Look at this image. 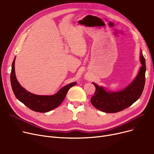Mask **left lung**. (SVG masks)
Returning <instances> with one entry per match:
<instances>
[{
	"label": "left lung",
	"mask_w": 154,
	"mask_h": 154,
	"mask_svg": "<svg viewBox=\"0 0 154 154\" xmlns=\"http://www.w3.org/2000/svg\"><path fill=\"white\" fill-rule=\"evenodd\" d=\"M140 68L138 75L125 89L116 92H107L102 87L93 83L95 91L91 99L92 106L97 109L106 113H116L130 107L141 96L145 82V59L140 53Z\"/></svg>",
	"instance_id": "8db88e82"
}]
</instances>
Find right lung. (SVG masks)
Returning a JSON list of instances; mask_svg holds the SVG:
<instances>
[{"instance_id":"1","label":"right lung","mask_w":154,"mask_h":154,"mask_svg":"<svg viewBox=\"0 0 154 154\" xmlns=\"http://www.w3.org/2000/svg\"><path fill=\"white\" fill-rule=\"evenodd\" d=\"M15 60L12 64L11 83L15 96L30 109L37 112H47L59 107L66 97L70 88L76 85L73 82L62 87L58 92L53 95H38L26 91L19 84L15 74Z\"/></svg>"}]
</instances>
